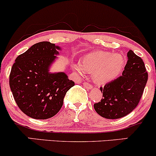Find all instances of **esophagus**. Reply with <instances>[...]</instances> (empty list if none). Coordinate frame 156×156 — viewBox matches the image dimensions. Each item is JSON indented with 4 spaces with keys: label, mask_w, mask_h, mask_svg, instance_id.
Returning a JSON list of instances; mask_svg holds the SVG:
<instances>
[{
    "label": "esophagus",
    "mask_w": 156,
    "mask_h": 156,
    "mask_svg": "<svg viewBox=\"0 0 156 156\" xmlns=\"http://www.w3.org/2000/svg\"><path fill=\"white\" fill-rule=\"evenodd\" d=\"M83 84L84 87H85L87 89H92V84L88 83V82H84Z\"/></svg>",
    "instance_id": "1"
}]
</instances>
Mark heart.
<instances>
[{"instance_id": "1", "label": "heart", "mask_w": 156, "mask_h": 156, "mask_svg": "<svg viewBox=\"0 0 156 156\" xmlns=\"http://www.w3.org/2000/svg\"><path fill=\"white\" fill-rule=\"evenodd\" d=\"M125 64L122 55L98 51L85 55L81 63L73 64V67L80 75L93 73V78L97 83L106 84L121 74Z\"/></svg>"}]
</instances>
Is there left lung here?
<instances>
[{
  "mask_svg": "<svg viewBox=\"0 0 156 156\" xmlns=\"http://www.w3.org/2000/svg\"><path fill=\"white\" fill-rule=\"evenodd\" d=\"M147 78L143 60L129 51L122 75L100 88L103 98L94 103V110L106 119H119L128 115L139 104Z\"/></svg>",
  "mask_w": 156,
  "mask_h": 156,
  "instance_id": "left-lung-1",
  "label": "left lung"
}]
</instances>
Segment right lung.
<instances>
[{
  "instance_id": "add662e5",
  "label": "right lung",
  "mask_w": 156,
  "mask_h": 156,
  "mask_svg": "<svg viewBox=\"0 0 156 156\" xmlns=\"http://www.w3.org/2000/svg\"><path fill=\"white\" fill-rule=\"evenodd\" d=\"M58 46L50 42L32 45L15 59L9 86L17 106L28 117L49 119L62 107L66 93L75 85L64 73H50Z\"/></svg>"
}]
</instances>
